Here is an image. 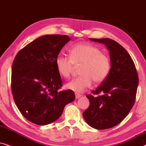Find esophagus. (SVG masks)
<instances>
[{"label": "esophagus", "instance_id": "1", "mask_svg": "<svg viewBox=\"0 0 146 146\" xmlns=\"http://www.w3.org/2000/svg\"><path fill=\"white\" fill-rule=\"evenodd\" d=\"M75 96H76V99H78L79 98L81 97V95L79 94H78V93H76L75 94Z\"/></svg>", "mask_w": 146, "mask_h": 146}]
</instances>
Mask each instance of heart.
Wrapping results in <instances>:
<instances>
[{
  "label": "heart",
  "mask_w": 146,
  "mask_h": 146,
  "mask_svg": "<svg viewBox=\"0 0 146 146\" xmlns=\"http://www.w3.org/2000/svg\"><path fill=\"white\" fill-rule=\"evenodd\" d=\"M56 66L60 75L68 78L75 66H80V76L70 82L66 88L82 93L92 84L100 83L106 78L110 70V59L102 52L100 48L90 44L82 43L70 48V56L59 54L56 58Z\"/></svg>",
  "instance_id": "1"
}]
</instances>
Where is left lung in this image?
I'll list each match as a JSON object with an SVG mask.
<instances>
[{"label": "left lung", "instance_id": "1", "mask_svg": "<svg viewBox=\"0 0 146 146\" xmlns=\"http://www.w3.org/2000/svg\"><path fill=\"white\" fill-rule=\"evenodd\" d=\"M104 44L110 52L111 68L102 84L87 95L90 106L83 117L97 129L111 128L119 124L134 104L139 78L134 62L124 48L110 38H90Z\"/></svg>", "mask_w": 146, "mask_h": 146}]
</instances>
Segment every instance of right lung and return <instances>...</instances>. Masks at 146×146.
<instances>
[{
  "instance_id": "add662e5",
  "label": "right lung",
  "mask_w": 146,
  "mask_h": 146,
  "mask_svg": "<svg viewBox=\"0 0 146 146\" xmlns=\"http://www.w3.org/2000/svg\"><path fill=\"white\" fill-rule=\"evenodd\" d=\"M70 38L67 35H47L21 49L12 67L11 88L18 109L35 124L52 123L65 106L75 100L71 90L59 91L62 86L56 58Z\"/></svg>"
}]
</instances>
